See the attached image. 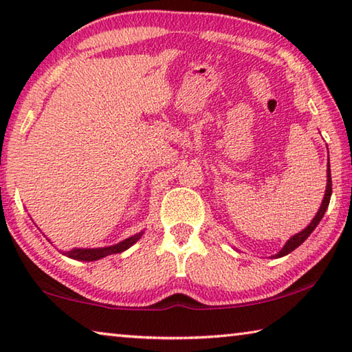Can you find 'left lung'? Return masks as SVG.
Here are the masks:
<instances>
[{"mask_svg":"<svg viewBox=\"0 0 352 352\" xmlns=\"http://www.w3.org/2000/svg\"><path fill=\"white\" fill-rule=\"evenodd\" d=\"M327 183H326V190H324V197L323 201H321V205L318 208L317 214H315V217L312 219V222L309 223L305 230H301L300 233H296L295 236H292L290 239L285 242V245L279 250V252L273 256V258H283V256L289 254L290 252H294L295 248H298L301 245L302 242H305L309 236H311L312 231L317 228V225L320 223V220L323 219L324 212L327 210V206H329V200H331V194H332V180H331V164H329V160H327Z\"/></svg>","mask_w":352,"mask_h":352,"instance_id":"obj_1","label":"left lung"}]
</instances>
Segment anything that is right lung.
Returning a JSON list of instances; mask_svg holds the SVG:
<instances>
[{"instance_id":"right-lung-1","label":"right lung","mask_w":352,"mask_h":352,"mask_svg":"<svg viewBox=\"0 0 352 352\" xmlns=\"http://www.w3.org/2000/svg\"><path fill=\"white\" fill-rule=\"evenodd\" d=\"M144 234V231H140L138 234H133L127 237V239L121 241L119 243H115V245L110 247H99V248H73L69 252H62L65 256H68L71 259L76 261H83V262H91V261H98L102 259L109 254H116V253H122L126 252L127 248H130L133 243L138 242L141 239V236ZM47 239V237H46ZM50 241V239H47ZM51 242V241H50ZM52 243V242H51Z\"/></svg>"}]
</instances>
